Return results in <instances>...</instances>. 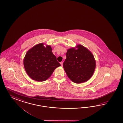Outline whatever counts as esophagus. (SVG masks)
Segmentation results:
<instances>
[{
    "label": "esophagus",
    "mask_w": 123,
    "mask_h": 123,
    "mask_svg": "<svg viewBox=\"0 0 123 123\" xmlns=\"http://www.w3.org/2000/svg\"><path fill=\"white\" fill-rule=\"evenodd\" d=\"M60 64H61V66H62V65H63V62H60Z\"/></svg>",
    "instance_id": "esophagus-1"
}]
</instances>
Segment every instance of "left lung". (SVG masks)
I'll return each instance as SVG.
<instances>
[{
	"label": "left lung",
	"mask_w": 123,
	"mask_h": 123,
	"mask_svg": "<svg viewBox=\"0 0 123 123\" xmlns=\"http://www.w3.org/2000/svg\"><path fill=\"white\" fill-rule=\"evenodd\" d=\"M77 49H68L63 67L68 77L76 83L84 82L89 79L94 72L95 61L93 54L81 45Z\"/></svg>",
	"instance_id": "left-lung-1"
}]
</instances>
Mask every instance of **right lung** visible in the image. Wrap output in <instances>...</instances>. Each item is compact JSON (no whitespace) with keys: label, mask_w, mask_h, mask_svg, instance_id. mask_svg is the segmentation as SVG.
Here are the masks:
<instances>
[{"label":"right lung","mask_w":123,"mask_h":123,"mask_svg":"<svg viewBox=\"0 0 123 123\" xmlns=\"http://www.w3.org/2000/svg\"><path fill=\"white\" fill-rule=\"evenodd\" d=\"M24 67L29 76L38 81H44L61 66L52 52L51 46L40 43L28 51L24 57Z\"/></svg>","instance_id":"add662e5"}]
</instances>
